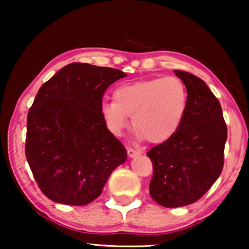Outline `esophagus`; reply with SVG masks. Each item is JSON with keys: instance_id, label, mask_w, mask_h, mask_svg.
<instances>
[{"instance_id": "1", "label": "esophagus", "mask_w": 249, "mask_h": 249, "mask_svg": "<svg viewBox=\"0 0 249 249\" xmlns=\"http://www.w3.org/2000/svg\"><path fill=\"white\" fill-rule=\"evenodd\" d=\"M142 154V151H139V149H135V148H128V155L130 156V158H134L136 155H139Z\"/></svg>"}]
</instances>
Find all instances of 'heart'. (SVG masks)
<instances>
[{"instance_id":"heart-1","label":"heart","mask_w":249,"mask_h":249,"mask_svg":"<svg viewBox=\"0 0 249 249\" xmlns=\"http://www.w3.org/2000/svg\"><path fill=\"white\" fill-rule=\"evenodd\" d=\"M114 102L102 104V115L110 130L121 135L128 118L139 137L151 142L168 141L178 131L188 105V91L178 77L154 78L115 88Z\"/></svg>"}]
</instances>
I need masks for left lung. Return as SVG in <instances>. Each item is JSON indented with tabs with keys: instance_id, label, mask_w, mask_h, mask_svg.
<instances>
[{
	"instance_id": "1",
	"label": "left lung",
	"mask_w": 249,
	"mask_h": 249,
	"mask_svg": "<svg viewBox=\"0 0 249 249\" xmlns=\"http://www.w3.org/2000/svg\"><path fill=\"white\" fill-rule=\"evenodd\" d=\"M188 91V105L178 131L152 147L149 195L164 207L193 204L219 178L224 163L227 124L220 102L200 78L175 70Z\"/></svg>"
}]
</instances>
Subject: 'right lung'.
<instances>
[{
  "label": "right lung",
  "instance_id": "right-lung-1",
  "mask_svg": "<svg viewBox=\"0 0 249 249\" xmlns=\"http://www.w3.org/2000/svg\"><path fill=\"white\" fill-rule=\"evenodd\" d=\"M124 71L88 63L63 67L39 88L27 115L25 153L39 189L66 205H87L127 159L102 115L105 90Z\"/></svg>",
  "mask_w": 249,
  "mask_h": 249
}]
</instances>
